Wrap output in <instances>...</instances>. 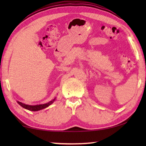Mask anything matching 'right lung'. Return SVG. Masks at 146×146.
<instances>
[{
	"label": "right lung",
	"mask_w": 146,
	"mask_h": 146,
	"mask_svg": "<svg viewBox=\"0 0 146 146\" xmlns=\"http://www.w3.org/2000/svg\"><path fill=\"white\" fill-rule=\"evenodd\" d=\"M55 100V98H54L53 100H52L50 102H49L48 103L44 104H40V105H35V106H29V105H26L25 104H23L21 102H17V103L19 104L20 106H21L22 107L26 109V110H28L29 111H39L42 110V109L46 108L47 107H48L49 106H50L51 104H53L54 101Z\"/></svg>",
	"instance_id": "right-lung-1"
}]
</instances>
